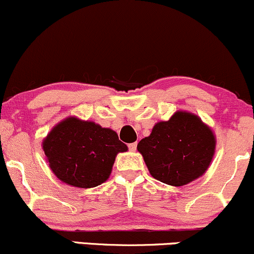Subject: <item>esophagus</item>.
Returning <instances> with one entry per match:
<instances>
[{"mask_svg": "<svg viewBox=\"0 0 254 254\" xmlns=\"http://www.w3.org/2000/svg\"><path fill=\"white\" fill-rule=\"evenodd\" d=\"M129 149L131 151H136V149H137V143H136V142H133V143H130L129 144Z\"/></svg>", "mask_w": 254, "mask_h": 254, "instance_id": "esophagus-1", "label": "esophagus"}]
</instances>
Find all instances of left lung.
<instances>
[{
  "label": "left lung",
  "mask_w": 254,
  "mask_h": 254,
  "mask_svg": "<svg viewBox=\"0 0 254 254\" xmlns=\"http://www.w3.org/2000/svg\"><path fill=\"white\" fill-rule=\"evenodd\" d=\"M216 148L214 132L198 116L178 111L167 122L154 125L137 144L151 177L172 186H183L202 177Z\"/></svg>",
  "instance_id": "8db88e82"
}]
</instances>
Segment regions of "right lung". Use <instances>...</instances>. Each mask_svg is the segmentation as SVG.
<instances>
[{
	"label": "right lung",
	"instance_id": "1",
	"mask_svg": "<svg viewBox=\"0 0 254 254\" xmlns=\"http://www.w3.org/2000/svg\"><path fill=\"white\" fill-rule=\"evenodd\" d=\"M51 171L61 182L90 189L109 179L116 156L127 150L116 131L94 122L68 117L43 141Z\"/></svg>",
	"mask_w": 254,
	"mask_h": 254
}]
</instances>
